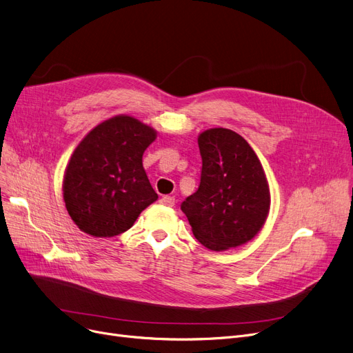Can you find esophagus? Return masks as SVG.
Returning a JSON list of instances; mask_svg holds the SVG:
<instances>
[{
	"instance_id": "obj_1",
	"label": "esophagus",
	"mask_w": 353,
	"mask_h": 353,
	"mask_svg": "<svg viewBox=\"0 0 353 353\" xmlns=\"http://www.w3.org/2000/svg\"><path fill=\"white\" fill-rule=\"evenodd\" d=\"M160 203H161V205H164V206L172 208V206H174L176 199H174L173 196H163V197L160 199Z\"/></svg>"
}]
</instances>
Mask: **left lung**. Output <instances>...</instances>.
Here are the masks:
<instances>
[{"mask_svg": "<svg viewBox=\"0 0 353 353\" xmlns=\"http://www.w3.org/2000/svg\"><path fill=\"white\" fill-rule=\"evenodd\" d=\"M200 186L181 203L194 237L210 250L242 246L265 225L270 208L266 174L249 143L229 128L199 139Z\"/></svg>", "mask_w": 353, "mask_h": 353, "instance_id": "1", "label": "left lung"}]
</instances>
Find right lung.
I'll return each mask as SVG.
<instances>
[{
  "label": "right lung",
  "mask_w": 353,
  "mask_h": 353,
  "mask_svg": "<svg viewBox=\"0 0 353 353\" xmlns=\"http://www.w3.org/2000/svg\"><path fill=\"white\" fill-rule=\"evenodd\" d=\"M156 130L130 116L111 117L80 141L65 169L63 196L74 223L94 237H113L134 225L157 200L143 167Z\"/></svg>",
  "instance_id": "right-lung-1"
}]
</instances>
